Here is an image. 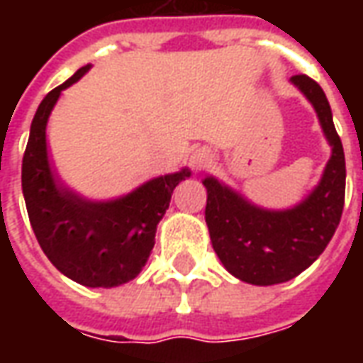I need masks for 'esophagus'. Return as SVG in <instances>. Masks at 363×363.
<instances>
[{"label":"esophagus","mask_w":363,"mask_h":363,"mask_svg":"<svg viewBox=\"0 0 363 363\" xmlns=\"http://www.w3.org/2000/svg\"><path fill=\"white\" fill-rule=\"evenodd\" d=\"M210 159H212L210 151H208V150H196L194 153H192V155H190V165H192V169L200 171V169H204V167L210 163Z\"/></svg>","instance_id":"34e87169"}]
</instances>
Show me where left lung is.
<instances>
[{
    "mask_svg": "<svg viewBox=\"0 0 363 363\" xmlns=\"http://www.w3.org/2000/svg\"><path fill=\"white\" fill-rule=\"evenodd\" d=\"M317 111L333 145L319 186L286 212H268L249 204L216 179H206V223L213 251L239 280L255 286L281 284L309 268L327 249L340 223L346 190V161L340 135L325 91L309 75L291 77Z\"/></svg>",
    "mask_w": 363,
    "mask_h": 363,
    "instance_id": "1",
    "label": "left lung"
}]
</instances>
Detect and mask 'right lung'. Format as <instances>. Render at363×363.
I'll return each mask as SVG.
<instances>
[{
    "label": "right lung",
    "instance_id": "add662e5",
    "mask_svg": "<svg viewBox=\"0 0 363 363\" xmlns=\"http://www.w3.org/2000/svg\"><path fill=\"white\" fill-rule=\"evenodd\" d=\"M89 66L77 69L38 104L21 182L28 220L36 241L60 272L89 288H114L135 278L150 259L155 229L165 216L174 186L186 177L165 174L114 202H87L60 186L46 153V122L62 89L82 77Z\"/></svg>",
    "mask_w": 363,
    "mask_h": 363
}]
</instances>
